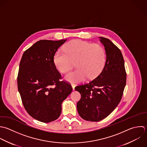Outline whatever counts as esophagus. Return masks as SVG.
Masks as SVG:
<instances>
[{
    "mask_svg": "<svg viewBox=\"0 0 147 147\" xmlns=\"http://www.w3.org/2000/svg\"><path fill=\"white\" fill-rule=\"evenodd\" d=\"M71 86H72L73 90H74V89H75V86H75V85H74V84H71Z\"/></svg>",
    "mask_w": 147,
    "mask_h": 147,
    "instance_id": "34e87169",
    "label": "esophagus"
}]
</instances>
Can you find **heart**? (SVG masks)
Returning a JSON list of instances; mask_svg holds the SVG:
<instances>
[{
    "instance_id": "heart-1",
    "label": "heart",
    "mask_w": 147,
    "mask_h": 147,
    "mask_svg": "<svg viewBox=\"0 0 147 147\" xmlns=\"http://www.w3.org/2000/svg\"><path fill=\"white\" fill-rule=\"evenodd\" d=\"M63 51H57L53 61L56 68L62 73L69 71L76 61V70L67 74L65 79L72 84L84 81L86 78L96 77L101 71L105 61L104 48L97 43H90L75 39L63 47Z\"/></svg>"
}]
</instances>
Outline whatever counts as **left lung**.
Listing matches in <instances>:
<instances>
[{
    "instance_id": "left-lung-1",
    "label": "left lung",
    "mask_w": 147,
    "mask_h": 147,
    "mask_svg": "<svg viewBox=\"0 0 147 147\" xmlns=\"http://www.w3.org/2000/svg\"><path fill=\"white\" fill-rule=\"evenodd\" d=\"M99 38L106 53L102 70L88 84L75 88L81 95L77 104L79 115L85 120L96 122L106 118L117 107L121 100L127 80L120 50L109 39Z\"/></svg>"
}]
</instances>
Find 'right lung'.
<instances>
[{
	"label": "right lung",
	"mask_w": 147,
	"mask_h": 147,
	"mask_svg": "<svg viewBox=\"0 0 147 147\" xmlns=\"http://www.w3.org/2000/svg\"><path fill=\"white\" fill-rule=\"evenodd\" d=\"M66 40H40L24 52L20 62L17 82L22 103L32 117L43 123L59 117L62 103L73 90L69 83L59 81L53 61Z\"/></svg>",
	"instance_id": "right-lung-1"
}]
</instances>
